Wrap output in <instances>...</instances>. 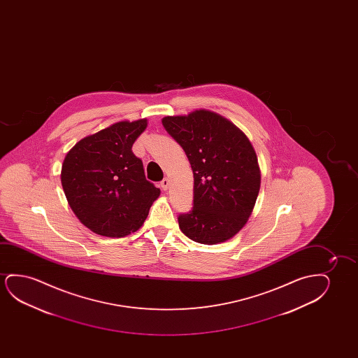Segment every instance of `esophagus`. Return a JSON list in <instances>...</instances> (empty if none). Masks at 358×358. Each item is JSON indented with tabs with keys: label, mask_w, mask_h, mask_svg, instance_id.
Returning <instances> with one entry per match:
<instances>
[{
	"label": "esophagus",
	"mask_w": 358,
	"mask_h": 358,
	"mask_svg": "<svg viewBox=\"0 0 358 358\" xmlns=\"http://www.w3.org/2000/svg\"><path fill=\"white\" fill-rule=\"evenodd\" d=\"M160 187H162L164 191H166L167 187H169V180H167V178H164V180L160 182Z\"/></svg>",
	"instance_id": "34e87169"
}]
</instances>
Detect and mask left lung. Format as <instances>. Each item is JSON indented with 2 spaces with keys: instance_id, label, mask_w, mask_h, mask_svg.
Instances as JSON below:
<instances>
[{
  "instance_id": "8db88e82",
  "label": "left lung",
  "mask_w": 358,
  "mask_h": 358,
  "mask_svg": "<svg viewBox=\"0 0 358 358\" xmlns=\"http://www.w3.org/2000/svg\"><path fill=\"white\" fill-rule=\"evenodd\" d=\"M162 126L186 152L193 206L178 215L182 232L203 245L225 242L245 225L259 193L260 172L248 138L220 115L196 110Z\"/></svg>"
}]
</instances>
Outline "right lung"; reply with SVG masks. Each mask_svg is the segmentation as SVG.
Instances as JSON below:
<instances>
[{"label": "right lung", "instance_id": "1", "mask_svg": "<svg viewBox=\"0 0 358 358\" xmlns=\"http://www.w3.org/2000/svg\"><path fill=\"white\" fill-rule=\"evenodd\" d=\"M145 128L147 120L115 123L79 141L64 157L61 182L69 206L98 235L136 232L160 194L132 152Z\"/></svg>", "mask_w": 358, "mask_h": 358}]
</instances>
